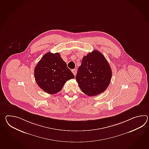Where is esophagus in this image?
Here are the masks:
<instances>
[{"label":"esophagus","instance_id":"34e87169","mask_svg":"<svg viewBox=\"0 0 149 149\" xmlns=\"http://www.w3.org/2000/svg\"><path fill=\"white\" fill-rule=\"evenodd\" d=\"M72 72H73L74 75H76V72H77V70H76V69H73V70H72Z\"/></svg>","mask_w":149,"mask_h":149}]
</instances>
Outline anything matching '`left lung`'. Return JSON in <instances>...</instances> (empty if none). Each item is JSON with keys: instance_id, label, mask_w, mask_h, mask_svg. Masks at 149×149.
Returning <instances> with one entry per match:
<instances>
[{"instance_id": "left-lung-1", "label": "left lung", "mask_w": 149, "mask_h": 149, "mask_svg": "<svg viewBox=\"0 0 149 149\" xmlns=\"http://www.w3.org/2000/svg\"><path fill=\"white\" fill-rule=\"evenodd\" d=\"M112 70L105 56L97 50L83 56L76 76L83 93L89 96L103 93L109 86Z\"/></svg>"}]
</instances>
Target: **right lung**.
Returning <instances> with one entry per match:
<instances>
[{
  "mask_svg": "<svg viewBox=\"0 0 149 149\" xmlns=\"http://www.w3.org/2000/svg\"><path fill=\"white\" fill-rule=\"evenodd\" d=\"M34 75L39 87L49 94L59 93L67 81L74 78L59 53L51 52L43 56L37 64Z\"/></svg>",
  "mask_w": 149,
  "mask_h": 149,
  "instance_id": "obj_1",
  "label": "right lung"
}]
</instances>
